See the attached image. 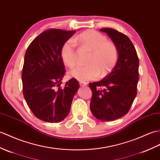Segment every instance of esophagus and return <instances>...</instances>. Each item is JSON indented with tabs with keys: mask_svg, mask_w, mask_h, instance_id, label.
<instances>
[{
	"mask_svg": "<svg viewBox=\"0 0 160 160\" xmlns=\"http://www.w3.org/2000/svg\"><path fill=\"white\" fill-rule=\"evenodd\" d=\"M80 85L81 87H85L87 85V82H80Z\"/></svg>",
	"mask_w": 160,
	"mask_h": 160,
	"instance_id": "34e87169",
	"label": "esophagus"
}]
</instances>
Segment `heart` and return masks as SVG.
Instances as JSON below:
<instances>
[{"label": "heart", "mask_w": 160, "mask_h": 160, "mask_svg": "<svg viewBox=\"0 0 160 160\" xmlns=\"http://www.w3.org/2000/svg\"><path fill=\"white\" fill-rule=\"evenodd\" d=\"M91 52L88 60L89 65L78 66L70 70L69 74L80 82L93 80L99 76L105 77L118 61V52L117 46L109 42L106 36L92 30L84 31L70 39L63 44L61 48V57L63 62L69 68L76 64L78 55L76 42Z\"/></svg>", "instance_id": "heart-1"}]
</instances>
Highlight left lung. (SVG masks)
Returning a JSON list of instances; mask_svg holds the SVG:
<instances>
[{"mask_svg":"<svg viewBox=\"0 0 160 160\" xmlns=\"http://www.w3.org/2000/svg\"><path fill=\"white\" fill-rule=\"evenodd\" d=\"M99 31L106 32L117 46L118 57L112 72L97 82L89 83L90 109L98 119L110 121L124 116L130 109L137 94L139 60L128 36L110 28Z\"/></svg>","mask_w":160,"mask_h":160,"instance_id":"1","label":"left lung"}]
</instances>
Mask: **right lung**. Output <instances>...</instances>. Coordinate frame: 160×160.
I'll use <instances>...</instances> for the list:
<instances>
[{
	"instance_id": "right-lung-1",
	"label": "right lung",
	"mask_w": 160,
	"mask_h": 160,
	"mask_svg": "<svg viewBox=\"0 0 160 160\" xmlns=\"http://www.w3.org/2000/svg\"><path fill=\"white\" fill-rule=\"evenodd\" d=\"M75 32L47 30L37 37L26 51L22 74L23 95L33 114L42 121L58 122L64 119L79 88L75 78L61 87L65 73L61 48Z\"/></svg>"
}]
</instances>
